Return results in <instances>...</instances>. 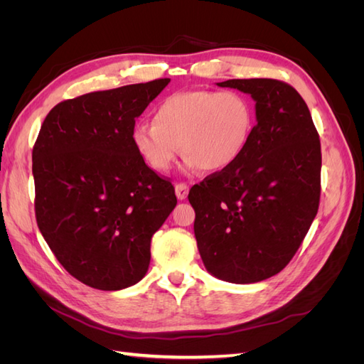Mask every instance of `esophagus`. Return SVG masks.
I'll return each mask as SVG.
<instances>
[{
	"label": "esophagus",
	"mask_w": 364,
	"mask_h": 364,
	"mask_svg": "<svg viewBox=\"0 0 364 364\" xmlns=\"http://www.w3.org/2000/svg\"><path fill=\"white\" fill-rule=\"evenodd\" d=\"M174 191H176V197H178L179 200H185L186 196H188L190 188L185 183H176L174 185Z\"/></svg>",
	"instance_id": "34e87169"
}]
</instances>
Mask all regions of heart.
<instances>
[{"mask_svg":"<svg viewBox=\"0 0 364 364\" xmlns=\"http://www.w3.org/2000/svg\"><path fill=\"white\" fill-rule=\"evenodd\" d=\"M253 130V111L246 98L232 91H188L162 100L153 124L132 132L139 158L156 173L171 168L181 155L186 171L218 173L243 155Z\"/></svg>","mask_w":364,"mask_h":364,"instance_id":"obj_1","label":"heart"}]
</instances>
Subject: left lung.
<instances>
[{
	"label": "left lung",
	"mask_w": 364,
	"mask_h": 364,
	"mask_svg": "<svg viewBox=\"0 0 364 364\" xmlns=\"http://www.w3.org/2000/svg\"><path fill=\"white\" fill-rule=\"evenodd\" d=\"M249 94L257 126L240 159L194 185V235L213 277L253 284L299 249L321 199V141L304 98L273 79L217 83Z\"/></svg>",
	"instance_id": "1"
}]
</instances>
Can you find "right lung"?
<instances>
[{
	"label": "right lung",
	"instance_id": "right-lung-1",
	"mask_svg": "<svg viewBox=\"0 0 364 364\" xmlns=\"http://www.w3.org/2000/svg\"><path fill=\"white\" fill-rule=\"evenodd\" d=\"M170 79L65 100L33 147L42 237L70 274L92 289H127L146 277L150 241L174 209L171 182L149 168L132 132Z\"/></svg>",
	"mask_w": 364,
	"mask_h": 364
}]
</instances>
